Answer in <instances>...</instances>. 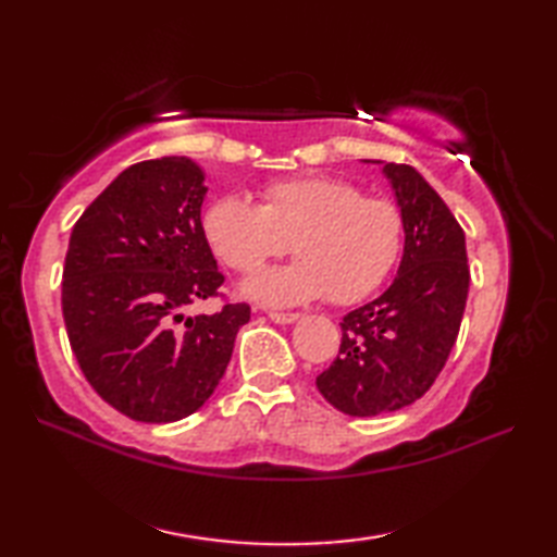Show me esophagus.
I'll list each match as a JSON object with an SVG mask.
<instances>
[{
    "label": "esophagus",
    "instance_id": "34e87169",
    "mask_svg": "<svg viewBox=\"0 0 557 557\" xmlns=\"http://www.w3.org/2000/svg\"><path fill=\"white\" fill-rule=\"evenodd\" d=\"M268 318L272 323H277V325H289V323H294V321H299V313H280V311H270L268 313Z\"/></svg>",
    "mask_w": 557,
    "mask_h": 557
}]
</instances>
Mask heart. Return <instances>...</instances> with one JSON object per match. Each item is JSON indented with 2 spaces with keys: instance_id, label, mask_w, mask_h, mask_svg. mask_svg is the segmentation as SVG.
<instances>
[{
  "instance_id": "b5f03b06",
  "label": "heart",
  "mask_w": 557,
  "mask_h": 557,
  "mask_svg": "<svg viewBox=\"0 0 557 557\" xmlns=\"http://www.w3.org/2000/svg\"><path fill=\"white\" fill-rule=\"evenodd\" d=\"M203 234L224 263L256 270L289 248V265L268 268L244 282V294L272 306L325 297L363 299L395 268L405 224L395 203L363 196L337 176H292L260 188V206L227 194L203 212Z\"/></svg>"
}]
</instances>
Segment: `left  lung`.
<instances>
[{
	"mask_svg": "<svg viewBox=\"0 0 557 557\" xmlns=\"http://www.w3.org/2000/svg\"><path fill=\"white\" fill-rule=\"evenodd\" d=\"M383 164L405 224L397 275L381 297L342 318L337 359L315 377L349 417H377L423 397L455 347L467 306L465 232L435 188L409 164Z\"/></svg>",
	"mask_w": 557,
	"mask_h": 557,
	"instance_id": "8db88e82",
	"label": "left lung"
}]
</instances>
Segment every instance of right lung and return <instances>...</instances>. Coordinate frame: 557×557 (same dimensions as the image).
Returning <instances> with one entry per match:
<instances>
[{
  "instance_id": "1",
  "label": "right lung",
  "mask_w": 557,
  "mask_h": 557,
  "mask_svg": "<svg viewBox=\"0 0 557 557\" xmlns=\"http://www.w3.org/2000/svg\"><path fill=\"white\" fill-rule=\"evenodd\" d=\"M206 172L184 156L126 168L71 230L62 313L92 389L144 423L186 419L215 393L246 304L186 315L224 282L200 222Z\"/></svg>"
}]
</instances>
